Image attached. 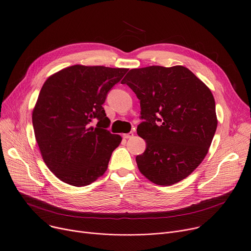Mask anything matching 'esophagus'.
<instances>
[{
    "instance_id": "obj_1",
    "label": "esophagus",
    "mask_w": 251,
    "mask_h": 251,
    "mask_svg": "<svg viewBox=\"0 0 251 251\" xmlns=\"http://www.w3.org/2000/svg\"><path fill=\"white\" fill-rule=\"evenodd\" d=\"M134 136V133L133 132H130V133H127V134H123V138L124 139H130Z\"/></svg>"
}]
</instances>
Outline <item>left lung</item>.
<instances>
[{"label":"left lung","mask_w":251,"mask_h":251,"mask_svg":"<svg viewBox=\"0 0 251 251\" xmlns=\"http://www.w3.org/2000/svg\"><path fill=\"white\" fill-rule=\"evenodd\" d=\"M121 83L140 100L137 134L146 151L136 156L141 174L157 185L176 184L203 161L218 120L210 89L183 66L132 69Z\"/></svg>","instance_id":"left-lung-1"}]
</instances>
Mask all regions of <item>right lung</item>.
<instances>
[{
  "label": "right lung",
  "mask_w": 251,
  "mask_h": 251,
  "mask_svg": "<svg viewBox=\"0 0 251 251\" xmlns=\"http://www.w3.org/2000/svg\"><path fill=\"white\" fill-rule=\"evenodd\" d=\"M128 69L74 65L51 75L32 111L34 135L47 168L61 181L81 187L102 176L122 141L105 128L102 104ZM98 119L97 127L90 122Z\"/></svg>",
  "instance_id": "add662e5"
}]
</instances>
